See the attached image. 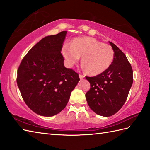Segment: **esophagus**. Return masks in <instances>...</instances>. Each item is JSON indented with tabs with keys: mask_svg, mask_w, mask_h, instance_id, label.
<instances>
[{
	"mask_svg": "<svg viewBox=\"0 0 150 150\" xmlns=\"http://www.w3.org/2000/svg\"><path fill=\"white\" fill-rule=\"evenodd\" d=\"M84 77H85V76L84 75H82V74H81V73H80V74H79V77H80V79H84Z\"/></svg>",
	"mask_w": 150,
	"mask_h": 150,
	"instance_id": "esophagus-1",
	"label": "esophagus"
}]
</instances>
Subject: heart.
<instances>
[{"mask_svg": "<svg viewBox=\"0 0 150 150\" xmlns=\"http://www.w3.org/2000/svg\"><path fill=\"white\" fill-rule=\"evenodd\" d=\"M62 53L69 67L76 64L82 57V66L91 75L106 71L114 59V51L110 45L91 37L76 38L71 45L64 44Z\"/></svg>", "mask_w": 150, "mask_h": 150, "instance_id": "1", "label": "heart"}]
</instances>
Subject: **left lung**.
I'll return each instance as SVG.
<instances>
[{"mask_svg": "<svg viewBox=\"0 0 150 150\" xmlns=\"http://www.w3.org/2000/svg\"><path fill=\"white\" fill-rule=\"evenodd\" d=\"M114 59L106 71L86 77L90 89L86 93L88 106L95 113L110 117L120 110L128 97L133 77L131 64L122 51L112 42Z\"/></svg>", "mask_w": 150, "mask_h": 150, "instance_id": "8db88e82", "label": "left lung"}]
</instances>
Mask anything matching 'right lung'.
Returning <instances> with one entry per match:
<instances>
[{"label":"right lung","mask_w":150,"mask_h":150,"mask_svg":"<svg viewBox=\"0 0 150 150\" xmlns=\"http://www.w3.org/2000/svg\"><path fill=\"white\" fill-rule=\"evenodd\" d=\"M66 33L43 38L18 66L17 83L22 98L40 115L53 116L64 109L80 80L77 73L64 66L61 50Z\"/></svg>","instance_id":"obj_1"}]
</instances>
